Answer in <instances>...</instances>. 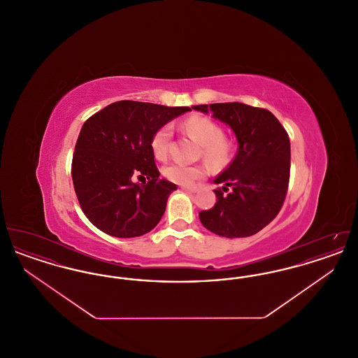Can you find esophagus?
Instances as JSON below:
<instances>
[{"label": "esophagus", "instance_id": "esophagus-1", "mask_svg": "<svg viewBox=\"0 0 358 358\" xmlns=\"http://www.w3.org/2000/svg\"><path fill=\"white\" fill-rule=\"evenodd\" d=\"M182 190H185V192H189V193H197L199 192V187H181Z\"/></svg>", "mask_w": 358, "mask_h": 358}]
</instances>
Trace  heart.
Returning <instances> with one entry per match:
<instances>
[{"mask_svg":"<svg viewBox=\"0 0 358 358\" xmlns=\"http://www.w3.org/2000/svg\"><path fill=\"white\" fill-rule=\"evenodd\" d=\"M182 126L187 133L203 146V155L210 165L222 166L228 162L232 152V143L224 138L222 127L215 120L201 115H193L187 118ZM171 134V124H165L158 129L152 138V150L158 161H165L168 158ZM162 173L174 184L192 185L194 181L204 177L206 169L203 165L171 164L162 169Z\"/></svg>","mask_w":358,"mask_h":358,"instance_id":"heart-1","label":"heart"}]
</instances>
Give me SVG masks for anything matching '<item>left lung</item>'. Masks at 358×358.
Listing matches in <instances>:
<instances>
[{
  "label": "left lung",
  "instance_id": "obj_1",
  "mask_svg": "<svg viewBox=\"0 0 358 358\" xmlns=\"http://www.w3.org/2000/svg\"><path fill=\"white\" fill-rule=\"evenodd\" d=\"M192 108L228 124L238 139L231 165L215 178L216 204L199 213L205 228L224 238L257 234L279 213L289 180V139L273 113L238 102Z\"/></svg>",
  "mask_w": 358,
  "mask_h": 358
}]
</instances>
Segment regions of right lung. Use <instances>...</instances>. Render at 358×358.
<instances>
[{"instance_id":"add662e5","label":"right lung","mask_w":358,"mask_h":358,"mask_svg":"<svg viewBox=\"0 0 358 358\" xmlns=\"http://www.w3.org/2000/svg\"><path fill=\"white\" fill-rule=\"evenodd\" d=\"M190 107L154 103H111L85 120L72 157V181L87 219L115 238L150 232L165 213L177 187L154 162L155 131ZM146 176L148 185L134 182Z\"/></svg>"}]
</instances>
